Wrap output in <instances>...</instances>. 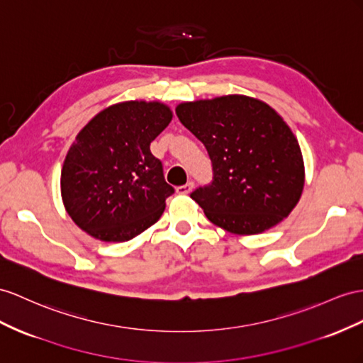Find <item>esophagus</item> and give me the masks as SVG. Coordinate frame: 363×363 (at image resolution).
Wrapping results in <instances>:
<instances>
[{
  "label": "esophagus",
  "mask_w": 363,
  "mask_h": 363,
  "mask_svg": "<svg viewBox=\"0 0 363 363\" xmlns=\"http://www.w3.org/2000/svg\"><path fill=\"white\" fill-rule=\"evenodd\" d=\"M191 190H193V182H191V181H190V182H187V184H184V185H181V187L176 189V191H178L179 194H189Z\"/></svg>",
  "instance_id": "obj_1"
}]
</instances>
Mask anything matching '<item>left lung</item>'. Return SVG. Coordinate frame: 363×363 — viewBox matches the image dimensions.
<instances>
[{"label":"left lung","instance_id":"left-lung-1","mask_svg":"<svg viewBox=\"0 0 363 363\" xmlns=\"http://www.w3.org/2000/svg\"><path fill=\"white\" fill-rule=\"evenodd\" d=\"M176 115L211 160V184L190 194L210 222L235 235H257L290 215L303 190V160L270 106L227 95L182 102Z\"/></svg>","mask_w":363,"mask_h":363}]
</instances>
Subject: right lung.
<instances>
[{"label": "right lung", "instance_id": "1", "mask_svg": "<svg viewBox=\"0 0 363 363\" xmlns=\"http://www.w3.org/2000/svg\"><path fill=\"white\" fill-rule=\"evenodd\" d=\"M161 102L127 101L93 118L69 148L62 202L73 222L104 242H124L161 218L174 189L150 143L170 124Z\"/></svg>", "mask_w": 363, "mask_h": 363}]
</instances>
